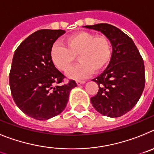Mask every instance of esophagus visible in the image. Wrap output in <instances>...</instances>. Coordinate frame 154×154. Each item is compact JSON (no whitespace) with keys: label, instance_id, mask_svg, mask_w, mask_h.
<instances>
[{"label":"esophagus","instance_id":"esophagus-1","mask_svg":"<svg viewBox=\"0 0 154 154\" xmlns=\"http://www.w3.org/2000/svg\"><path fill=\"white\" fill-rule=\"evenodd\" d=\"M85 81H77V85H81L83 84H85Z\"/></svg>","mask_w":154,"mask_h":154}]
</instances>
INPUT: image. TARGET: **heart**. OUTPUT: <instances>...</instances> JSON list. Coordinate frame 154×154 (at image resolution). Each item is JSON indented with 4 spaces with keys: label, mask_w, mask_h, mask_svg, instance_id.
<instances>
[{
    "label": "heart",
    "mask_w": 154,
    "mask_h": 154,
    "mask_svg": "<svg viewBox=\"0 0 154 154\" xmlns=\"http://www.w3.org/2000/svg\"><path fill=\"white\" fill-rule=\"evenodd\" d=\"M64 45L56 42L50 48L52 62L59 69L66 71L75 60L79 63L69 69V78L81 80L92 72H98L105 67L112 57V45L104 35L95 36L88 32H79L66 37Z\"/></svg>",
    "instance_id": "heart-1"
}]
</instances>
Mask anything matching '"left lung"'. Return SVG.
<instances>
[{
  "label": "left lung",
  "mask_w": 154,
  "mask_h": 154,
  "mask_svg": "<svg viewBox=\"0 0 154 154\" xmlns=\"http://www.w3.org/2000/svg\"><path fill=\"white\" fill-rule=\"evenodd\" d=\"M102 33L109 38L112 57L106 69L92 81L99 90L91 101L96 111L116 118L130 111L138 102L145 87L144 63L133 39L109 24L83 26Z\"/></svg>",
  "instance_id": "obj_1"
}]
</instances>
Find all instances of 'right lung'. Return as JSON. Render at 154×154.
<instances>
[{"label":"right lung","mask_w":154,"mask_h":154,"mask_svg":"<svg viewBox=\"0 0 154 154\" xmlns=\"http://www.w3.org/2000/svg\"><path fill=\"white\" fill-rule=\"evenodd\" d=\"M64 30L41 29L30 35L14 53L9 74L13 99L25 115L37 120H48L65 109L74 81L63 86L64 76L55 67L49 51Z\"/></svg>","instance_id":"right-lung-1"}]
</instances>
